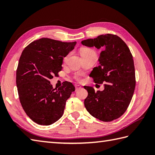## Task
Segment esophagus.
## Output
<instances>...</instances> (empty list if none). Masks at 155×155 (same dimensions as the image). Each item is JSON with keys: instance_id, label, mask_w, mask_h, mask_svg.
<instances>
[{"instance_id": "obj_1", "label": "esophagus", "mask_w": 155, "mask_h": 155, "mask_svg": "<svg viewBox=\"0 0 155 155\" xmlns=\"http://www.w3.org/2000/svg\"><path fill=\"white\" fill-rule=\"evenodd\" d=\"M81 86H80V85L77 84V85H76V86H75V89H76V91L79 90V89H81Z\"/></svg>"}]
</instances>
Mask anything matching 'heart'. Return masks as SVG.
Wrapping results in <instances>:
<instances>
[{"instance_id":"heart-1","label":"heart","mask_w":155,"mask_h":155,"mask_svg":"<svg viewBox=\"0 0 155 155\" xmlns=\"http://www.w3.org/2000/svg\"><path fill=\"white\" fill-rule=\"evenodd\" d=\"M81 57H87V56H90V55H96V53L93 50L92 48H87V47H84V48H82L81 49Z\"/></svg>"}]
</instances>
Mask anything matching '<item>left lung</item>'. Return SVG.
<instances>
[{
  "mask_svg": "<svg viewBox=\"0 0 155 155\" xmlns=\"http://www.w3.org/2000/svg\"><path fill=\"white\" fill-rule=\"evenodd\" d=\"M88 47L103 48L98 61L90 74L94 83L104 84L103 91L84 87L88 91L84 106L92 116L110 122L119 118L129 105L135 88L133 56L126 43L117 35L107 34L81 42Z\"/></svg>",
  "mask_w": 155,
  "mask_h": 155,
  "instance_id": "8db88e82",
  "label": "left lung"
}]
</instances>
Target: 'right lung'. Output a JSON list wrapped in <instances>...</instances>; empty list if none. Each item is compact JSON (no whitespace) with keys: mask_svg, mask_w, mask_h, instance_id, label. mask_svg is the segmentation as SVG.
<instances>
[{"mask_svg":"<svg viewBox=\"0 0 155 155\" xmlns=\"http://www.w3.org/2000/svg\"><path fill=\"white\" fill-rule=\"evenodd\" d=\"M76 44L42 38L23 50L16 70V87L23 109L35 123L50 125L63 114L66 101L75 88L65 81L54 88L49 80L62 70L63 58Z\"/></svg>","mask_w":155,"mask_h":155,"instance_id":"1","label":"right lung"}]
</instances>
